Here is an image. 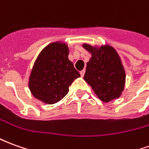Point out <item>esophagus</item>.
<instances>
[{"instance_id": "esophagus-1", "label": "esophagus", "mask_w": 149, "mask_h": 149, "mask_svg": "<svg viewBox=\"0 0 149 149\" xmlns=\"http://www.w3.org/2000/svg\"><path fill=\"white\" fill-rule=\"evenodd\" d=\"M84 72H85V70H84V69H83V70H81V71L80 72V73H81V77H84Z\"/></svg>"}]
</instances>
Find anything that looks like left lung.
I'll return each mask as SVG.
<instances>
[{
	"instance_id": "obj_1",
	"label": "left lung",
	"mask_w": 149,
	"mask_h": 149,
	"mask_svg": "<svg viewBox=\"0 0 149 149\" xmlns=\"http://www.w3.org/2000/svg\"><path fill=\"white\" fill-rule=\"evenodd\" d=\"M83 47L92 53L87 63L84 81L104 102L120 97L125 88L126 76L116 51L109 45L97 49L84 44Z\"/></svg>"
}]
</instances>
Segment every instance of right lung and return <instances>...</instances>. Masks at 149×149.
Returning <instances> with one entry per match:
<instances>
[{"label":"right lung","mask_w":149,"mask_h":149,"mask_svg":"<svg viewBox=\"0 0 149 149\" xmlns=\"http://www.w3.org/2000/svg\"><path fill=\"white\" fill-rule=\"evenodd\" d=\"M65 43L54 42L40 52L32 69L29 87L35 98L52 104L63 99L68 87L81 75L68 58Z\"/></svg>","instance_id":"obj_1"}]
</instances>
